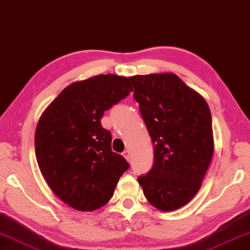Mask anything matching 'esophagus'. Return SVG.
<instances>
[{"label": "esophagus", "mask_w": 250, "mask_h": 250, "mask_svg": "<svg viewBox=\"0 0 250 250\" xmlns=\"http://www.w3.org/2000/svg\"><path fill=\"white\" fill-rule=\"evenodd\" d=\"M122 155H124V157L125 158V160L126 161H130V159H131V154H130V150H125L124 153H122Z\"/></svg>", "instance_id": "esophagus-1"}]
</instances>
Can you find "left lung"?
Returning <instances> with one entry per match:
<instances>
[{
	"instance_id": "8db88e82",
	"label": "left lung",
	"mask_w": 250,
	"mask_h": 250,
	"mask_svg": "<svg viewBox=\"0 0 250 250\" xmlns=\"http://www.w3.org/2000/svg\"><path fill=\"white\" fill-rule=\"evenodd\" d=\"M134 99L154 144V166L138 181L149 204L172 211L202 187L214 143L204 97L171 72L129 77Z\"/></svg>"
}]
</instances>
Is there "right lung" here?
<instances>
[{"label":"right lung","instance_id":"add662e5","mask_svg":"<svg viewBox=\"0 0 250 250\" xmlns=\"http://www.w3.org/2000/svg\"><path fill=\"white\" fill-rule=\"evenodd\" d=\"M132 91L126 77H91L65 87L39 119L34 134L39 168L48 188L71 208L94 211L104 206L130 167L111 150V134L101 119Z\"/></svg>","mask_w":250,"mask_h":250}]
</instances>
